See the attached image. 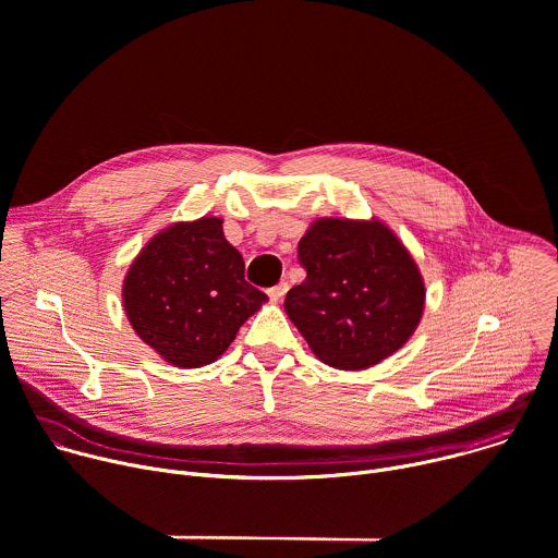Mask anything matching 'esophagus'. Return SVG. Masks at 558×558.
Segmentation results:
<instances>
[{
  "label": "esophagus",
  "instance_id": "1",
  "mask_svg": "<svg viewBox=\"0 0 558 558\" xmlns=\"http://www.w3.org/2000/svg\"><path fill=\"white\" fill-rule=\"evenodd\" d=\"M287 289H289V284L287 282H280V284H276V287H271L267 293H269V298L274 300V302H280L282 298H284V293H287Z\"/></svg>",
  "mask_w": 558,
  "mask_h": 558
}]
</instances>
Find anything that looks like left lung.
<instances>
[{
    "instance_id": "obj_1",
    "label": "left lung",
    "mask_w": 558,
    "mask_h": 558,
    "mask_svg": "<svg viewBox=\"0 0 558 558\" xmlns=\"http://www.w3.org/2000/svg\"><path fill=\"white\" fill-rule=\"evenodd\" d=\"M304 282L284 311L313 355L340 371H364L400 351L420 327L424 276L379 218H317L298 243Z\"/></svg>"
}]
</instances>
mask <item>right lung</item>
Instances as JSON below:
<instances>
[{"label":"right lung","mask_w":558,"mask_h":558,"mask_svg":"<svg viewBox=\"0 0 558 558\" xmlns=\"http://www.w3.org/2000/svg\"><path fill=\"white\" fill-rule=\"evenodd\" d=\"M121 295L134 333L179 368L216 362L269 300L245 280L243 256L227 243L218 216L154 233L132 260Z\"/></svg>","instance_id":"obj_1"}]
</instances>
